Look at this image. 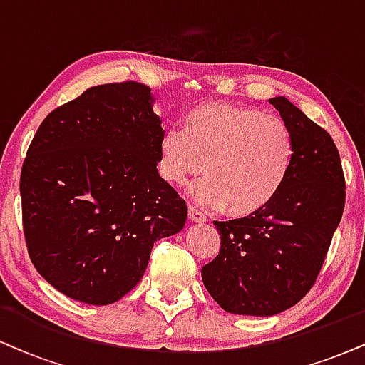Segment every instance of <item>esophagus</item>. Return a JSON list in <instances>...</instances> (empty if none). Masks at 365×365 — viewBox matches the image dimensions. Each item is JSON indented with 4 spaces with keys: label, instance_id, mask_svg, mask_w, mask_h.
<instances>
[{
    "label": "esophagus",
    "instance_id": "1",
    "mask_svg": "<svg viewBox=\"0 0 365 365\" xmlns=\"http://www.w3.org/2000/svg\"><path fill=\"white\" fill-rule=\"evenodd\" d=\"M188 217H190V221H194V223H206L207 217L204 215L200 209H197L194 206L188 207Z\"/></svg>",
    "mask_w": 365,
    "mask_h": 365
}]
</instances>
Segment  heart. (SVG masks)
<instances>
[{"mask_svg":"<svg viewBox=\"0 0 365 365\" xmlns=\"http://www.w3.org/2000/svg\"><path fill=\"white\" fill-rule=\"evenodd\" d=\"M293 158V133L282 118L240 104L207 103L187 111L182 128L163 133L158 170L182 187L204 168L206 177L192 187L197 202L250 216L278 197Z\"/></svg>","mask_w":365,"mask_h":365,"instance_id":"1","label":"heart"}]
</instances>
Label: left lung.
Wrapping results in <instances>:
<instances>
[{"instance_id": "obj_1", "label": "left lung", "mask_w": 365, "mask_h": 365, "mask_svg": "<svg viewBox=\"0 0 365 365\" xmlns=\"http://www.w3.org/2000/svg\"><path fill=\"white\" fill-rule=\"evenodd\" d=\"M269 103L293 133L290 175L269 206L215 221L221 249L200 271L221 309L240 316H274L304 299L345 207V177L329 133L284 96Z\"/></svg>"}]
</instances>
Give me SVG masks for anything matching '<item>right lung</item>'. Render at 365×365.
<instances>
[{"instance_id":"add662e5","label":"right lung","mask_w":365,"mask_h":365,"mask_svg":"<svg viewBox=\"0 0 365 365\" xmlns=\"http://www.w3.org/2000/svg\"><path fill=\"white\" fill-rule=\"evenodd\" d=\"M137 82L103 83L46 116L20 175L31 261L58 292L108 305L140 282L187 204L159 177L165 130Z\"/></svg>"}]
</instances>
